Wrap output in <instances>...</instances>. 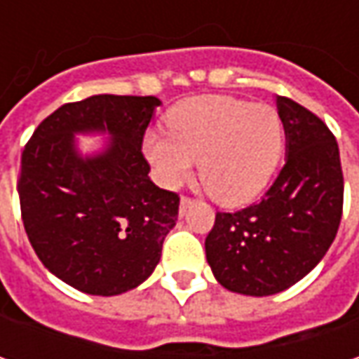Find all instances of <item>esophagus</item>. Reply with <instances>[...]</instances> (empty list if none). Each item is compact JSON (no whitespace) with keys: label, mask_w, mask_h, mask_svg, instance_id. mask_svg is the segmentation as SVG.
Wrapping results in <instances>:
<instances>
[{"label":"esophagus","mask_w":359,"mask_h":359,"mask_svg":"<svg viewBox=\"0 0 359 359\" xmlns=\"http://www.w3.org/2000/svg\"><path fill=\"white\" fill-rule=\"evenodd\" d=\"M189 205H191V198L184 196V198H182V201H180V214L182 215L186 214V210L189 208Z\"/></svg>","instance_id":"obj_1"}]
</instances>
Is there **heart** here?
<instances>
[{
    "label": "heart",
    "instance_id": "heart-1",
    "mask_svg": "<svg viewBox=\"0 0 359 359\" xmlns=\"http://www.w3.org/2000/svg\"><path fill=\"white\" fill-rule=\"evenodd\" d=\"M282 116L268 104H248L226 95H200L168 114V131H149L144 154L158 182L177 187L200 161L205 191L222 205L255 200L282 159Z\"/></svg>",
    "mask_w": 359,
    "mask_h": 359
}]
</instances>
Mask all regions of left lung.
Listing matches in <instances>:
<instances>
[{"instance_id":"left-lung-1","label":"left lung","mask_w":359,"mask_h":359,"mask_svg":"<svg viewBox=\"0 0 359 359\" xmlns=\"http://www.w3.org/2000/svg\"><path fill=\"white\" fill-rule=\"evenodd\" d=\"M285 131V163L262 200L215 214L205 257L215 280L243 296H271L320 264L336 238L344 205L338 142L322 119L276 97Z\"/></svg>"}]
</instances>
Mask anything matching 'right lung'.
Masks as SVG:
<instances>
[{"label": "right lung", "mask_w": 359, "mask_h": 359, "mask_svg": "<svg viewBox=\"0 0 359 359\" xmlns=\"http://www.w3.org/2000/svg\"><path fill=\"white\" fill-rule=\"evenodd\" d=\"M154 95H91L43 119L21 154V219L41 264L91 296L145 282L175 226L180 198L149 180L144 133ZM76 133H107L104 152L79 154Z\"/></svg>", "instance_id": "obj_1"}]
</instances>
